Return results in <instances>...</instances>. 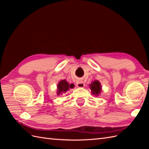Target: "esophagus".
I'll return each mask as SVG.
<instances>
[{"label":"esophagus","instance_id":"1","mask_svg":"<svg viewBox=\"0 0 149 149\" xmlns=\"http://www.w3.org/2000/svg\"><path fill=\"white\" fill-rule=\"evenodd\" d=\"M76 85L78 88H83L84 87V83L82 80H78L77 83H76Z\"/></svg>","mask_w":149,"mask_h":149}]
</instances>
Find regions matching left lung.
Listing matches in <instances>:
<instances>
[{
    "label": "left lung",
    "instance_id": "left-lung-1",
    "mask_svg": "<svg viewBox=\"0 0 149 149\" xmlns=\"http://www.w3.org/2000/svg\"><path fill=\"white\" fill-rule=\"evenodd\" d=\"M89 88L91 89L93 95L96 96H100L102 91V86L100 82L97 80H95L89 84Z\"/></svg>",
    "mask_w": 149,
    "mask_h": 149
}]
</instances>
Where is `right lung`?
I'll use <instances>...</instances> for the list:
<instances>
[{"label":"right lung","instance_id":"1","mask_svg":"<svg viewBox=\"0 0 149 149\" xmlns=\"http://www.w3.org/2000/svg\"><path fill=\"white\" fill-rule=\"evenodd\" d=\"M74 87L73 84H70L65 79H62L60 81L57 85V95L59 96L60 94L65 93L68 91H69L70 89H72Z\"/></svg>","mask_w":149,"mask_h":149}]
</instances>
